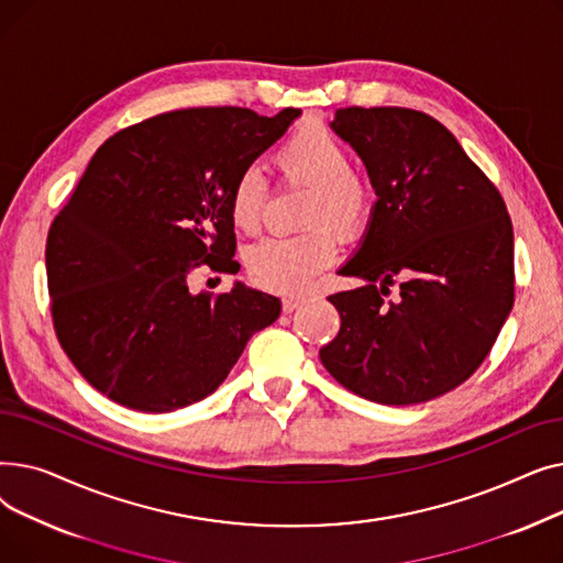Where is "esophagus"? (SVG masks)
I'll return each mask as SVG.
<instances>
[{
	"mask_svg": "<svg viewBox=\"0 0 563 563\" xmlns=\"http://www.w3.org/2000/svg\"><path fill=\"white\" fill-rule=\"evenodd\" d=\"M303 303H306V301H303L301 297H285V299H283V312H285V314H291L294 310H299Z\"/></svg>",
	"mask_w": 563,
	"mask_h": 563,
	"instance_id": "34e87169",
	"label": "esophagus"
}]
</instances>
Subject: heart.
<instances>
[{"label": "heart", "instance_id": "1", "mask_svg": "<svg viewBox=\"0 0 563 563\" xmlns=\"http://www.w3.org/2000/svg\"><path fill=\"white\" fill-rule=\"evenodd\" d=\"M276 164L285 180L306 185L301 234L266 236L246 253L251 278L269 291H301L312 276L335 260L338 236H361L376 207L374 187L365 175L351 168L349 147L329 128L310 123L294 130L276 153ZM269 185L260 168H244L230 191V219L244 230L255 232L262 223Z\"/></svg>", "mask_w": 563, "mask_h": 563}]
</instances>
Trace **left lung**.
<instances>
[{
  "mask_svg": "<svg viewBox=\"0 0 563 563\" xmlns=\"http://www.w3.org/2000/svg\"><path fill=\"white\" fill-rule=\"evenodd\" d=\"M331 128L363 159L376 207L338 272L363 285L329 297L342 323L319 358L363 399H435L475 374L514 308L507 205L454 134L422 111L346 107ZM395 279L400 297L388 302Z\"/></svg>",
  "mask_w": 563,
  "mask_h": 563,
  "instance_id": "8db88e82",
  "label": "left lung"
}]
</instances>
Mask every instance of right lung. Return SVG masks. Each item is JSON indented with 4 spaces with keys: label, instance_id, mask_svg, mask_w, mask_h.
Here are the masks:
<instances>
[{
    "label": "right lung",
    "instance_id": "1",
    "mask_svg": "<svg viewBox=\"0 0 563 563\" xmlns=\"http://www.w3.org/2000/svg\"><path fill=\"white\" fill-rule=\"evenodd\" d=\"M299 115L180 109L98 147L45 249L56 338L98 393L143 412L196 404L278 319L272 294L240 280L194 294L189 276L240 272L232 185Z\"/></svg>",
    "mask_w": 563,
    "mask_h": 563
}]
</instances>
